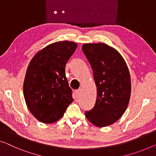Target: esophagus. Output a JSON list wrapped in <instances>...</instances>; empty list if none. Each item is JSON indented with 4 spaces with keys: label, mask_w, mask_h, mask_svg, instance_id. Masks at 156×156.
<instances>
[{
    "label": "esophagus",
    "mask_w": 156,
    "mask_h": 156,
    "mask_svg": "<svg viewBox=\"0 0 156 156\" xmlns=\"http://www.w3.org/2000/svg\"><path fill=\"white\" fill-rule=\"evenodd\" d=\"M75 93H76V97H77V98H78V97H79V96H80V89H78L77 90H76Z\"/></svg>",
    "instance_id": "esophagus-1"
}]
</instances>
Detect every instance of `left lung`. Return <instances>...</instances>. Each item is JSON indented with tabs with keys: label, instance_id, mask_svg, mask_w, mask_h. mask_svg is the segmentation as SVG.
Segmentation results:
<instances>
[{
	"label": "left lung",
	"instance_id": "left-lung-1",
	"mask_svg": "<svg viewBox=\"0 0 156 156\" xmlns=\"http://www.w3.org/2000/svg\"><path fill=\"white\" fill-rule=\"evenodd\" d=\"M82 50L91 65L97 86L94 108L85 115L95 126H108L121 117L128 106L131 94L128 67L121 55L105 43H85Z\"/></svg>",
	"mask_w": 156,
	"mask_h": 156
}]
</instances>
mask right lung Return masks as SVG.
Masks as SVG:
<instances>
[{"label": "right lung", "instance_id": "add662e5", "mask_svg": "<svg viewBox=\"0 0 156 156\" xmlns=\"http://www.w3.org/2000/svg\"><path fill=\"white\" fill-rule=\"evenodd\" d=\"M77 46L72 41L56 42L38 51L30 62L24 96L30 112L40 122L57 121L73 101L65 67Z\"/></svg>", "mask_w": 156, "mask_h": 156}]
</instances>
